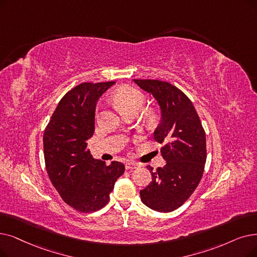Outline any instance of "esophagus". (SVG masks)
Masks as SVG:
<instances>
[{
	"label": "esophagus",
	"instance_id": "obj_1",
	"mask_svg": "<svg viewBox=\"0 0 257 257\" xmlns=\"http://www.w3.org/2000/svg\"><path fill=\"white\" fill-rule=\"evenodd\" d=\"M125 167H126V169H127V170H135V169H138L140 166H139L137 163H133V162H127V163H126V165H125Z\"/></svg>",
	"mask_w": 257,
	"mask_h": 257
}]
</instances>
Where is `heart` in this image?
Here are the masks:
<instances>
[{
	"mask_svg": "<svg viewBox=\"0 0 257 257\" xmlns=\"http://www.w3.org/2000/svg\"><path fill=\"white\" fill-rule=\"evenodd\" d=\"M113 101L120 111L126 114L130 111L139 112L145 104V96L136 88L122 87L114 94Z\"/></svg>",
	"mask_w": 257,
	"mask_h": 257,
	"instance_id": "obj_1",
	"label": "heart"
}]
</instances>
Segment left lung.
<instances>
[{"instance_id": "8db88e82", "label": "left lung", "mask_w": 257, "mask_h": 257, "mask_svg": "<svg viewBox=\"0 0 257 257\" xmlns=\"http://www.w3.org/2000/svg\"><path fill=\"white\" fill-rule=\"evenodd\" d=\"M152 94L161 108V121L154 140L163 144L166 161L155 171L147 167L152 182L141 190L142 202L159 212L180 208L198 186L207 159L206 135L189 97L170 83L158 80H133Z\"/></svg>"}]
</instances>
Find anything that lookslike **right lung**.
<instances>
[{"label": "right lung", "mask_w": 257, "mask_h": 257, "mask_svg": "<svg viewBox=\"0 0 257 257\" xmlns=\"http://www.w3.org/2000/svg\"><path fill=\"white\" fill-rule=\"evenodd\" d=\"M115 82L82 83L67 92L44 132V158L48 176L66 204L80 212L102 209L109 202L125 166L106 165L87 149L93 136L98 98Z\"/></svg>", "instance_id": "right-lung-1"}]
</instances>
